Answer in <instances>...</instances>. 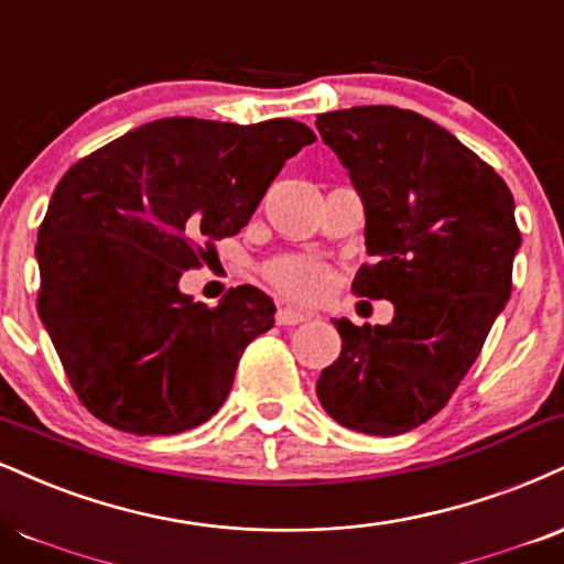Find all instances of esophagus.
<instances>
[{"instance_id": "obj_1", "label": "esophagus", "mask_w": 564, "mask_h": 564, "mask_svg": "<svg viewBox=\"0 0 564 564\" xmlns=\"http://www.w3.org/2000/svg\"><path fill=\"white\" fill-rule=\"evenodd\" d=\"M304 321H307V315H304V312L291 310V307H281L275 312V323L278 325H300Z\"/></svg>"}]
</instances>
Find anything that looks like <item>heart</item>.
I'll return each instance as SVG.
<instances>
[{"label":"heart","instance_id":"1","mask_svg":"<svg viewBox=\"0 0 564 564\" xmlns=\"http://www.w3.org/2000/svg\"><path fill=\"white\" fill-rule=\"evenodd\" d=\"M264 278L275 291L294 302H321L334 289V273L310 254H283L264 264Z\"/></svg>","mask_w":564,"mask_h":564}]
</instances>
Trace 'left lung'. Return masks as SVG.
I'll return each instance as SVG.
<instances>
[{
	"instance_id": "8db88e82",
	"label": "left lung",
	"mask_w": 564,
	"mask_h": 564,
	"mask_svg": "<svg viewBox=\"0 0 564 564\" xmlns=\"http://www.w3.org/2000/svg\"><path fill=\"white\" fill-rule=\"evenodd\" d=\"M315 126L365 205L372 262L351 289L393 304L389 325L334 321L341 355L317 399L344 429L399 436L449 402L510 300L514 199L491 165L412 110L351 107Z\"/></svg>"
}]
</instances>
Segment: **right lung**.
I'll use <instances>...</instances> for the list:
<instances>
[{"mask_svg": "<svg viewBox=\"0 0 564 564\" xmlns=\"http://www.w3.org/2000/svg\"><path fill=\"white\" fill-rule=\"evenodd\" d=\"M312 141L289 118H165L63 175L39 228L36 307L94 417L171 436L220 410L247 344L273 328L275 304L239 286L207 307L178 281L247 226L286 160Z\"/></svg>", "mask_w": 564, "mask_h": 564, "instance_id": "1", "label": "right lung"}]
</instances>
